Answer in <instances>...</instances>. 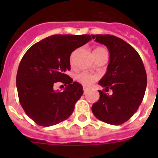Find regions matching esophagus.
<instances>
[{
    "mask_svg": "<svg viewBox=\"0 0 158 158\" xmlns=\"http://www.w3.org/2000/svg\"><path fill=\"white\" fill-rule=\"evenodd\" d=\"M83 91H84V94H86L88 92V89L86 88H83Z\"/></svg>",
    "mask_w": 158,
    "mask_h": 158,
    "instance_id": "esophagus-1",
    "label": "esophagus"
}]
</instances>
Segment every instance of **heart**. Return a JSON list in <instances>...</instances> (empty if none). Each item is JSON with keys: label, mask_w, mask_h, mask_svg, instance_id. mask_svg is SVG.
<instances>
[{"label": "heart", "mask_w": 158, "mask_h": 158, "mask_svg": "<svg viewBox=\"0 0 158 158\" xmlns=\"http://www.w3.org/2000/svg\"><path fill=\"white\" fill-rule=\"evenodd\" d=\"M106 50L102 47H97L94 49L93 52H98V51ZM71 63H72V58H71ZM76 80L82 84V85L85 87H89L93 84L95 81L97 80V76H94V75L89 74L88 73H81L76 76Z\"/></svg>", "instance_id": "obj_1"}]
</instances>
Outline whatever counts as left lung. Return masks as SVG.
I'll list each match as a JSON object with an SVG mask.
<instances>
[{"label": "left lung", "mask_w": 158, "mask_h": 158, "mask_svg": "<svg viewBox=\"0 0 158 158\" xmlns=\"http://www.w3.org/2000/svg\"><path fill=\"white\" fill-rule=\"evenodd\" d=\"M96 42L104 44L109 51L107 71L98 84L100 98L92 105L94 115L113 125L125 123L136 112L147 86V74L138 52L121 38L109 34L92 35Z\"/></svg>", "instance_id": "obj_1"}]
</instances>
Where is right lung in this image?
<instances>
[{
  "label": "right lung",
  "mask_w": 158,
  "mask_h": 158,
  "mask_svg": "<svg viewBox=\"0 0 158 158\" xmlns=\"http://www.w3.org/2000/svg\"><path fill=\"white\" fill-rule=\"evenodd\" d=\"M92 40L90 35H52L33 44L23 55L17 73L19 100L26 114L40 126L66 120L83 94L82 85L66 74L72 52ZM67 87L54 90L56 82Z\"/></svg>",
  "instance_id": "obj_1"
}]
</instances>
